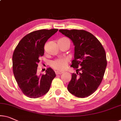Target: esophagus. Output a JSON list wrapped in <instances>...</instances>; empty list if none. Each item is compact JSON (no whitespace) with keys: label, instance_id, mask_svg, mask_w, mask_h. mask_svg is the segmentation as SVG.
I'll list each match as a JSON object with an SVG mask.
<instances>
[{"label":"esophagus","instance_id":"esophagus-1","mask_svg":"<svg viewBox=\"0 0 121 121\" xmlns=\"http://www.w3.org/2000/svg\"><path fill=\"white\" fill-rule=\"evenodd\" d=\"M64 73L63 72H61V71H55V73L56 74H62Z\"/></svg>","mask_w":121,"mask_h":121}]
</instances>
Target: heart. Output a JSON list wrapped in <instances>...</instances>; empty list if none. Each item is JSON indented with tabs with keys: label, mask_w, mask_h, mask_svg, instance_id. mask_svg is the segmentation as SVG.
Returning a JSON list of instances; mask_svg holds the SVG:
<instances>
[{
	"label": "heart",
	"mask_w": 121,
	"mask_h": 121,
	"mask_svg": "<svg viewBox=\"0 0 121 121\" xmlns=\"http://www.w3.org/2000/svg\"><path fill=\"white\" fill-rule=\"evenodd\" d=\"M68 60L66 59L60 58L52 62V66L56 69L62 71L66 69L68 65Z\"/></svg>",
	"instance_id": "1"
}]
</instances>
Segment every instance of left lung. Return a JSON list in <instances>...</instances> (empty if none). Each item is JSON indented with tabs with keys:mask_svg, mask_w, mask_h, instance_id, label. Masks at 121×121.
Instances as JSON below:
<instances>
[{
	"mask_svg": "<svg viewBox=\"0 0 121 121\" xmlns=\"http://www.w3.org/2000/svg\"><path fill=\"white\" fill-rule=\"evenodd\" d=\"M59 32L71 39L74 46L71 66L77 68L78 75L72 73L68 91L79 98L89 96L96 91L103 78L107 65L105 50L98 39L85 30L61 29ZM78 67L80 69H77Z\"/></svg>",
	"mask_w": 121,
	"mask_h": 121,
	"instance_id": "1",
	"label": "left lung"
}]
</instances>
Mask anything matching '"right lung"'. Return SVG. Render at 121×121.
<instances>
[{"label": "right lung", "instance_id": "add662e5", "mask_svg": "<svg viewBox=\"0 0 121 121\" xmlns=\"http://www.w3.org/2000/svg\"><path fill=\"white\" fill-rule=\"evenodd\" d=\"M57 30L42 29L30 32L14 49L12 56L14 78L23 93L29 98H39L46 94L56 76L50 67L46 74H38L37 70L39 57L44 55L45 43Z\"/></svg>", "mask_w": 121, "mask_h": 121}]
</instances>
